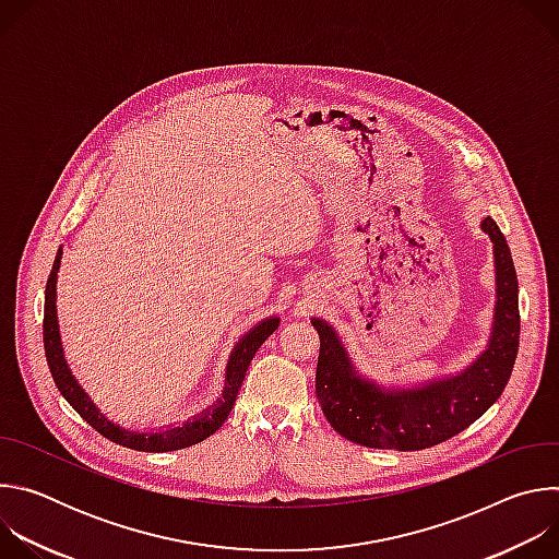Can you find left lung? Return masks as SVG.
I'll use <instances>...</instances> for the list:
<instances>
[{"instance_id":"left-lung-1","label":"left lung","mask_w":559,"mask_h":559,"mask_svg":"<svg viewBox=\"0 0 559 559\" xmlns=\"http://www.w3.org/2000/svg\"><path fill=\"white\" fill-rule=\"evenodd\" d=\"M480 229L493 243L496 311L485 352L462 371L412 386H382L354 367L347 347L328 321L311 318L321 336L316 367L318 405L343 438L371 449H429L464 431L502 395L520 345L518 276L496 221L485 216Z\"/></svg>"}]
</instances>
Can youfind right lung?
Masks as SVG:
<instances>
[{
  "mask_svg": "<svg viewBox=\"0 0 559 559\" xmlns=\"http://www.w3.org/2000/svg\"><path fill=\"white\" fill-rule=\"evenodd\" d=\"M61 248L55 257L52 272L46 283V302H44V349H46V360L52 373V380L61 395L68 401V405L82 416L93 429H97L102 436L108 440L134 449V451H150V453H164V451H177L186 449L192 444H199L201 440L210 438L229 416L238 389H241L246 380V371L259 352V347L278 330L281 318L270 316L263 318L261 323H257L241 341L236 343V347L229 354L227 367H225V384L223 393L214 405L190 418L188 423L179 425H168L164 429L156 431H130L126 427L115 425L102 409L95 405L88 391L79 384L74 373L70 371L66 356H63V345H61V334H59V321H57V272L61 265Z\"/></svg>",
  "mask_w": 559,
  "mask_h": 559,
  "instance_id": "obj_1",
  "label": "right lung"
}]
</instances>
